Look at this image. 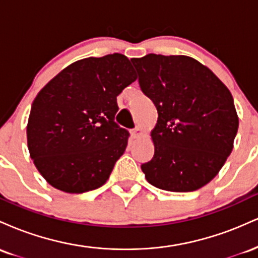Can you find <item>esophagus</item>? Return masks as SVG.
I'll list each match as a JSON object with an SVG mask.
<instances>
[{"instance_id": "obj_1", "label": "esophagus", "mask_w": 258, "mask_h": 258, "mask_svg": "<svg viewBox=\"0 0 258 258\" xmlns=\"http://www.w3.org/2000/svg\"><path fill=\"white\" fill-rule=\"evenodd\" d=\"M143 135V130L141 128V127H136V128L131 130V136L132 138H138L139 136Z\"/></svg>"}]
</instances>
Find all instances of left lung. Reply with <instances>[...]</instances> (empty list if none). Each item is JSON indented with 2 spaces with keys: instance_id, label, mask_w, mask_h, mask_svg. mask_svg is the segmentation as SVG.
I'll return each instance as SVG.
<instances>
[{
  "instance_id": "left-lung-1",
  "label": "left lung",
  "mask_w": 258,
  "mask_h": 258,
  "mask_svg": "<svg viewBox=\"0 0 258 258\" xmlns=\"http://www.w3.org/2000/svg\"><path fill=\"white\" fill-rule=\"evenodd\" d=\"M131 61L142 92L158 110L155 152L142 171L159 189L197 190L232 153L239 126L232 94L209 68L186 55L150 53Z\"/></svg>"
}]
</instances>
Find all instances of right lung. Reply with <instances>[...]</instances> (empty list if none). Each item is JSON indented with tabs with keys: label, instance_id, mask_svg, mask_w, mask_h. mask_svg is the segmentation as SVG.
<instances>
[{
	"label": "right lung",
	"instance_id": "add662e5",
	"mask_svg": "<svg viewBox=\"0 0 258 258\" xmlns=\"http://www.w3.org/2000/svg\"><path fill=\"white\" fill-rule=\"evenodd\" d=\"M120 53L70 64L38 92L26 136L31 159L52 186L80 194L108 180L130 133L115 122L116 97L136 81Z\"/></svg>",
	"mask_w": 258,
	"mask_h": 258
}]
</instances>
